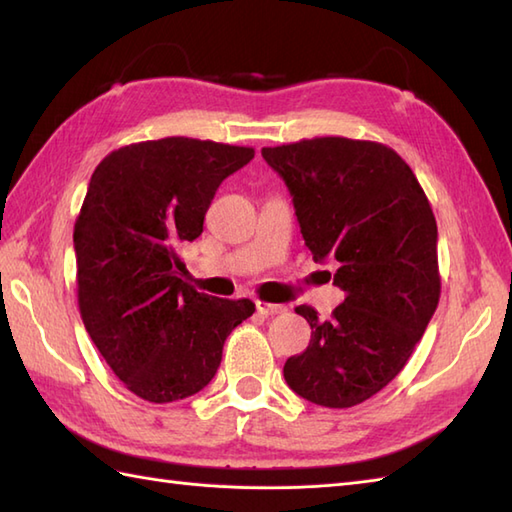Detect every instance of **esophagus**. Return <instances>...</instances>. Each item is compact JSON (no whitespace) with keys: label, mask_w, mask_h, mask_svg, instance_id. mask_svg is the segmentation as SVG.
Here are the masks:
<instances>
[{"label":"esophagus","mask_w":512,"mask_h":512,"mask_svg":"<svg viewBox=\"0 0 512 512\" xmlns=\"http://www.w3.org/2000/svg\"><path fill=\"white\" fill-rule=\"evenodd\" d=\"M257 312L262 314V317H273V314H281L286 312V306H281V303H268V301H257Z\"/></svg>","instance_id":"1"}]
</instances>
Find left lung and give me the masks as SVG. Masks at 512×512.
<instances>
[{
    "instance_id": "obj_1",
    "label": "left lung",
    "mask_w": 512,
    "mask_h": 512,
    "mask_svg": "<svg viewBox=\"0 0 512 512\" xmlns=\"http://www.w3.org/2000/svg\"><path fill=\"white\" fill-rule=\"evenodd\" d=\"M292 195L314 262L339 266L345 301L310 323L306 352L284 365L288 387L314 405H361L391 383L440 301L438 224L418 178L394 149L372 140L323 136L264 147Z\"/></svg>"
}]
</instances>
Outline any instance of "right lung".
Here are the masks:
<instances>
[{"label":"right lung","mask_w":512,"mask_h":512,"mask_svg":"<svg viewBox=\"0 0 512 512\" xmlns=\"http://www.w3.org/2000/svg\"><path fill=\"white\" fill-rule=\"evenodd\" d=\"M253 156V147L171 136L116 149L92 173L74 224L81 319L143 400L198 394L226 336L255 312L250 299L209 297L178 275V250L200 237L217 187Z\"/></svg>","instance_id":"1"}]
</instances>
